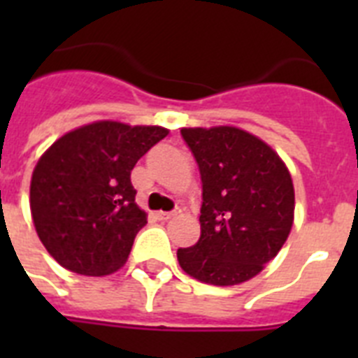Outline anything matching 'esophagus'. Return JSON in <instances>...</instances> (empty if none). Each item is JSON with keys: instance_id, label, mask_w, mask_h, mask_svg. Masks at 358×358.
<instances>
[{"instance_id": "esophagus-1", "label": "esophagus", "mask_w": 358, "mask_h": 358, "mask_svg": "<svg viewBox=\"0 0 358 358\" xmlns=\"http://www.w3.org/2000/svg\"><path fill=\"white\" fill-rule=\"evenodd\" d=\"M177 215H181V210H179V208L173 211H159V213H157V218H159V220H172Z\"/></svg>"}]
</instances>
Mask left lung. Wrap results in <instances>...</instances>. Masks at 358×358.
<instances>
[{
    "instance_id": "left-lung-1",
    "label": "left lung",
    "mask_w": 358,
    "mask_h": 358,
    "mask_svg": "<svg viewBox=\"0 0 358 358\" xmlns=\"http://www.w3.org/2000/svg\"><path fill=\"white\" fill-rule=\"evenodd\" d=\"M202 181L201 238L177 249L186 274L211 285H238L283 248L294 222V186L285 163L236 127L181 129Z\"/></svg>"
}]
</instances>
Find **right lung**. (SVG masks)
Here are the masks:
<instances>
[{"label":"right lung","mask_w":358,"mask_h":358,"mask_svg":"<svg viewBox=\"0 0 358 358\" xmlns=\"http://www.w3.org/2000/svg\"><path fill=\"white\" fill-rule=\"evenodd\" d=\"M169 131L96 122L68 132L31 173L30 210L46 251L85 276L115 273L129 258L147 215L131 170Z\"/></svg>","instance_id":"1"}]
</instances>
